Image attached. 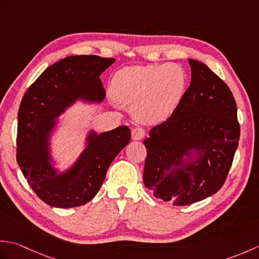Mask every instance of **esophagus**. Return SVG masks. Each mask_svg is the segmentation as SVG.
Masks as SVG:
<instances>
[{"mask_svg":"<svg viewBox=\"0 0 259 259\" xmlns=\"http://www.w3.org/2000/svg\"><path fill=\"white\" fill-rule=\"evenodd\" d=\"M145 130L142 128H139V126H137V128H134L131 130V138H133V140H141L145 137Z\"/></svg>","mask_w":259,"mask_h":259,"instance_id":"1","label":"esophagus"}]
</instances>
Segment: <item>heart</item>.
Instances as JSON below:
<instances>
[{
    "mask_svg": "<svg viewBox=\"0 0 259 259\" xmlns=\"http://www.w3.org/2000/svg\"><path fill=\"white\" fill-rule=\"evenodd\" d=\"M184 90V71L176 64L123 68L111 82L114 100L133 104L135 117L145 122L167 119L177 108Z\"/></svg>",
    "mask_w": 259,
    "mask_h": 259,
    "instance_id": "b5f03b06",
    "label": "heart"
}]
</instances>
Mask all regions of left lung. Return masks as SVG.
I'll use <instances>...</instances> for the list:
<instances>
[{
	"mask_svg": "<svg viewBox=\"0 0 259 259\" xmlns=\"http://www.w3.org/2000/svg\"><path fill=\"white\" fill-rule=\"evenodd\" d=\"M191 82L170 117L150 130L144 183L153 196L186 206L222 188L238 147L237 106L228 85L189 59Z\"/></svg>",
	"mask_w": 259,
	"mask_h": 259,
	"instance_id": "left-lung-1",
	"label": "left lung"
}]
</instances>
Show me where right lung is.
<instances>
[{
	"mask_svg": "<svg viewBox=\"0 0 259 259\" xmlns=\"http://www.w3.org/2000/svg\"><path fill=\"white\" fill-rule=\"evenodd\" d=\"M115 61L98 56L64 58L45 70L22 99L18 113L16 160L33 191L48 205L71 208L89 202L100 190L108 168L129 144L131 131L120 125L90 131L78 160L64 172L52 166L49 140L57 120L76 100L101 102L100 75Z\"/></svg>",
	"mask_w": 259,
	"mask_h": 259,
	"instance_id": "right-lung-1",
	"label": "right lung"
}]
</instances>
